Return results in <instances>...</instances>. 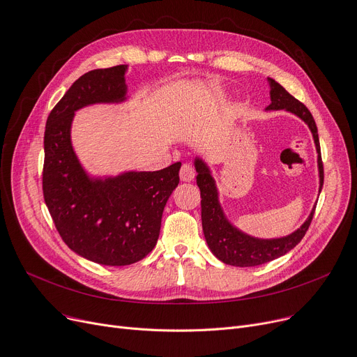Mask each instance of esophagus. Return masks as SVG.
<instances>
[{
  "instance_id": "obj_1",
  "label": "esophagus",
  "mask_w": 357,
  "mask_h": 357,
  "mask_svg": "<svg viewBox=\"0 0 357 357\" xmlns=\"http://www.w3.org/2000/svg\"><path fill=\"white\" fill-rule=\"evenodd\" d=\"M196 176L195 172V167L192 164H183L181 165V170H180V178L183 181H192Z\"/></svg>"
}]
</instances>
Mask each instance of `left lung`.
I'll use <instances>...</instances> for the list:
<instances>
[{"instance_id": "obj_1", "label": "left lung", "mask_w": 357, "mask_h": 357, "mask_svg": "<svg viewBox=\"0 0 357 357\" xmlns=\"http://www.w3.org/2000/svg\"><path fill=\"white\" fill-rule=\"evenodd\" d=\"M268 80L271 85V105L266 109H287L292 114L298 115L304 122L308 123L319 153L321 192V187L324 183V169L316 121H314L311 112L303 102L288 93L274 79L268 77ZM196 181L200 188L202 197V225L204 238L208 248H211L216 258H219L222 262L234 266H258L271 262L289 252L292 248L301 242V239L307 234L314 212H316V207L312 208L310 218L298 230L281 239H255L239 232V230L230 225L223 216V212L218 202V190L215 187V181L211 173H208L207 167L203 164V161H196Z\"/></svg>"}]
</instances>
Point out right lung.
Segmentation results:
<instances>
[{"label":"right lung","mask_w":357,"mask_h":357,"mask_svg":"<svg viewBox=\"0 0 357 357\" xmlns=\"http://www.w3.org/2000/svg\"><path fill=\"white\" fill-rule=\"evenodd\" d=\"M125 70L119 65L82 75L49 114L45 131L43 196L57 232L77 255L109 266L134 264L154 249L181 167L105 181L82 170L70 144L73 114L91 103L122 100Z\"/></svg>","instance_id":"right-lung-1"}]
</instances>
